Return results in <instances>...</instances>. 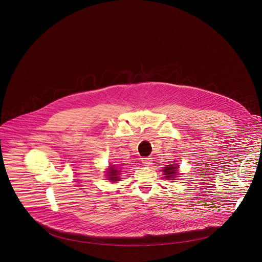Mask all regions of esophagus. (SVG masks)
<instances>
[{"instance_id": "34e87169", "label": "esophagus", "mask_w": 262, "mask_h": 262, "mask_svg": "<svg viewBox=\"0 0 262 262\" xmlns=\"http://www.w3.org/2000/svg\"><path fill=\"white\" fill-rule=\"evenodd\" d=\"M142 163L145 167H149L152 164V161L150 158H144V159H142Z\"/></svg>"}]
</instances>
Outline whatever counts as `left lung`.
<instances>
[{"mask_svg": "<svg viewBox=\"0 0 262 262\" xmlns=\"http://www.w3.org/2000/svg\"><path fill=\"white\" fill-rule=\"evenodd\" d=\"M176 162V161H174ZM164 176L168 180H176L179 176V164H172V165H167V167L164 168L163 170Z\"/></svg>", "mask_w": 262, "mask_h": 262, "instance_id": "left-lung-1", "label": "left lung"}]
</instances>
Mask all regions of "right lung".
I'll use <instances>...</instances> for the list:
<instances>
[{"label": "right lung", "instance_id": "1", "mask_svg": "<svg viewBox=\"0 0 262 262\" xmlns=\"http://www.w3.org/2000/svg\"><path fill=\"white\" fill-rule=\"evenodd\" d=\"M120 169H121V168H118L116 165L110 166V167H108V170L106 171L107 180H110L111 182H117V181H119V180H120L119 174L122 172Z\"/></svg>", "mask_w": 262, "mask_h": 262}]
</instances>
